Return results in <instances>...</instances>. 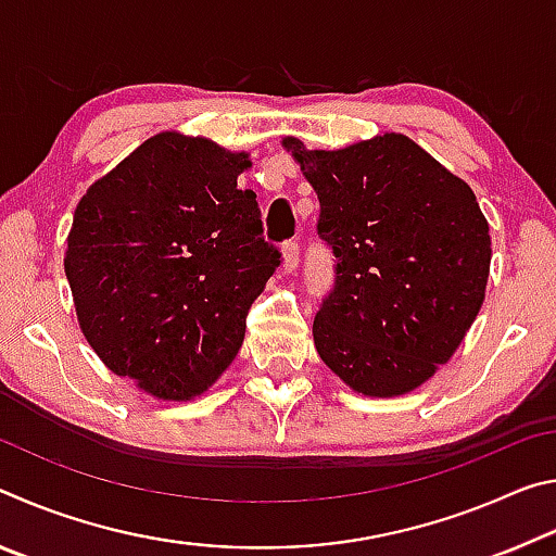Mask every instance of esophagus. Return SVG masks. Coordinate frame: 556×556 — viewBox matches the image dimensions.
I'll return each mask as SVG.
<instances>
[{
    "mask_svg": "<svg viewBox=\"0 0 556 556\" xmlns=\"http://www.w3.org/2000/svg\"><path fill=\"white\" fill-rule=\"evenodd\" d=\"M299 244L296 242H287L285 250H281V267H285L287 275H291V271H296L299 267Z\"/></svg>",
    "mask_w": 556,
    "mask_h": 556,
    "instance_id": "esophagus-1",
    "label": "esophagus"
}]
</instances>
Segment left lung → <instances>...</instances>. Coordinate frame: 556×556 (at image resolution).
Here are the masks:
<instances>
[{
    "label": "left lung",
    "instance_id": "obj_1",
    "mask_svg": "<svg viewBox=\"0 0 556 556\" xmlns=\"http://www.w3.org/2000/svg\"><path fill=\"white\" fill-rule=\"evenodd\" d=\"M294 156L321 203L318 235L336 287L314 321L321 361L365 397H397L434 378L476 321L491 275L488 220L470 186L409 137Z\"/></svg>",
    "mask_w": 556,
    "mask_h": 556
}]
</instances>
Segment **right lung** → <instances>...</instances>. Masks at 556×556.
<instances>
[{
	"label": "right lung",
	"mask_w": 556,
	"mask_h": 556,
	"mask_svg": "<svg viewBox=\"0 0 556 556\" xmlns=\"http://www.w3.org/2000/svg\"><path fill=\"white\" fill-rule=\"evenodd\" d=\"M250 166L248 152L162 131L75 208L63 267L80 331L156 400H193L220 378L279 267L257 195L238 188Z\"/></svg>",
	"instance_id": "1"
}]
</instances>
